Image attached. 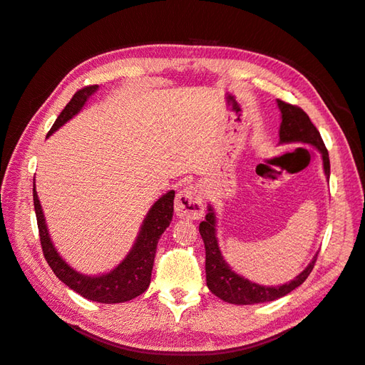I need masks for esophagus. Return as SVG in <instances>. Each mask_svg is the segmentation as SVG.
Instances as JSON below:
<instances>
[{
    "label": "esophagus",
    "instance_id": "34e87169",
    "mask_svg": "<svg viewBox=\"0 0 365 365\" xmlns=\"http://www.w3.org/2000/svg\"><path fill=\"white\" fill-rule=\"evenodd\" d=\"M175 213L181 219L196 220L204 215L202 193L196 185H187L176 195Z\"/></svg>",
    "mask_w": 365,
    "mask_h": 365
}]
</instances>
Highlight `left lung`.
<instances>
[{"label": "left lung", "instance_id": "left-lung-1", "mask_svg": "<svg viewBox=\"0 0 365 365\" xmlns=\"http://www.w3.org/2000/svg\"><path fill=\"white\" fill-rule=\"evenodd\" d=\"M277 106L282 113V123H280V145L286 143H303L315 148L323 158L324 175L329 180L330 176V161L329 152L324 146L323 138L319 135L318 129L309 118V115L302 108L284 103L277 98ZM200 233L205 245V277L207 286L212 294L219 297L231 304H256L264 302H274L286 294L292 292L298 288L312 272L314 264L317 262L318 252L311 260V263L297 275V277L288 283L280 286H264L254 283L242 275L236 274L230 268V264L225 262L222 252H220L217 237H216V215L213 207L208 204V213L205 219L200 224Z\"/></svg>", "mask_w": 365, "mask_h": 365}]
</instances>
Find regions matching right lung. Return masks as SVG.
Here are the masks:
<instances>
[{"instance_id":"1","label":"right lung","mask_w":365,"mask_h":365,"mask_svg":"<svg viewBox=\"0 0 365 365\" xmlns=\"http://www.w3.org/2000/svg\"><path fill=\"white\" fill-rule=\"evenodd\" d=\"M98 90L97 85L82 88L77 91L70 103L63 108V111L54 121L47 137L63 126L70 118L81 113L86 101ZM173 200L175 190L164 193L160 200L155 201L148 212L145 220L140 227L134 245L126 254L114 269L101 275H86L71 268L70 264L62 259L58 250L54 248L51 237L48 235V228L43 217L42 207L36 193L35 180H33V204H35V213L39 228L41 247L43 251V257L56 277L68 286L70 289L81 294L82 297L97 303L113 304L129 302L145 292L152 277L153 259H155L157 244L164 233V230L170 225L173 216Z\"/></svg>"}]
</instances>
